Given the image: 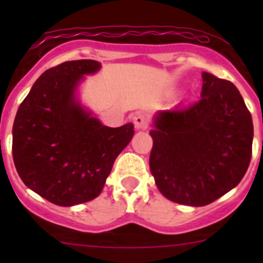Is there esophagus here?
<instances>
[{
  "label": "esophagus",
  "instance_id": "34e87169",
  "mask_svg": "<svg viewBox=\"0 0 263 263\" xmlns=\"http://www.w3.org/2000/svg\"><path fill=\"white\" fill-rule=\"evenodd\" d=\"M132 121H134L135 128L136 129H146L148 123L146 116L142 115V113H136L134 117H132Z\"/></svg>",
  "mask_w": 263,
  "mask_h": 263
}]
</instances>
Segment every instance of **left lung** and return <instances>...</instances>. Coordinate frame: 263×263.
Segmentation results:
<instances>
[{
	"label": "left lung",
	"mask_w": 263,
	"mask_h": 263,
	"mask_svg": "<svg viewBox=\"0 0 263 263\" xmlns=\"http://www.w3.org/2000/svg\"><path fill=\"white\" fill-rule=\"evenodd\" d=\"M201 99L154 118L150 171L161 195L205 206L238 185L252 156L253 123L239 90L202 72Z\"/></svg>",
	"instance_id": "1"
}]
</instances>
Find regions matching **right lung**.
Returning <instances> with one entry per match:
<instances>
[{"label": "right lung", "mask_w": 263, "mask_h": 263, "mask_svg": "<svg viewBox=\"0 0 263 263\" xmlns=\"http://www.w3.org/2000/svg\"><path fill=\"white\" fill-rule=\"evenodd\" d=\"M94 60L63 62L31 86L12 127V156L21 181L58 206L100 195L113 163L134 137V124L112 128L82 107L76 91Z\"/></svg>", "instance_id": "right-lung-1"}]
</instances>
